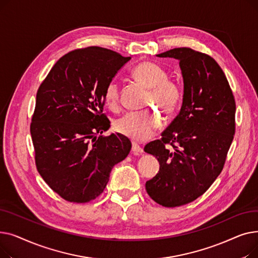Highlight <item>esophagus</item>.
I'll list each match as a JSON object with an SVG mask.
<instances>
[{
    "instance_id": "1",
    "label": "esophagus",
    "mask_w": 258,
    "mask_h": 258,
    "mask_svg": "<svg viewBox=\"0 0 258 258\" xmlns=\"http://www.w3.org/2000/svg\"><path fill=\"white\" fill-rule=\"evenodd\" d=\"M132 151H133L134 155L139 156V155H141L143 153V148L138 143L133 142V144H132Z\"/></svg>"
}]
</instances>
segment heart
<instances>
[{
	"mask_svg": "<svg viewBox=\"0 0 258 258\" xmlns=\"http://www.w3.org/2000/svg\"><path fill=\"white\" fill-rule=\"evenodd\" d=\"M133 77L144 87L150 89L146 105L159 106L162 112L171 116L178 110L183 98V90L177 80L167 78V72L159 64L143 61L133 68ZM105 103L116 108L120 100V87L118 81H108L103 90ZM162 124L160 113L155 108L141 112H130L118 118L114 127L117 133L135 141H144Z\"/></svg>",
	"mask_w": 258,
	"mask_h": 258,
	"instance_id": "obj_1",
	"label": "heart"
}]
</instances>
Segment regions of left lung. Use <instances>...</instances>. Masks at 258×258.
Masks as SVG:
<instances>
[{
    "mask_svg": "<svg viewBox=\"0 0 258 258\" xmlns=\"http://www.w3.org/2000/svg\"><path fill=\"white\" fill-rule=\"evenodd\" d=\"M158 56L180 60L184 95L162 138L144 147L160 163L145 188L158 204L179 207L205 194L222 172L235 134V99L221 67L207 54L183 47Z\"/></svg>",
    "mask_w": 258,
    "mask_h": 258,
    "instance_id": "obj_1",
    "label": "left lung"
}]
</instances>
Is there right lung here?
<instances>
[{
    "instance_id": "add662e5",
    "label": "right lung",
    "mask_w": 258,
    "mask_h": 258,
    "mask_svg": "<svg viewBox=\"0 0 258 258\" xmlns=\"http://www.w3.org/2000/svg\"><path fill=\"white\" fill-rule=\"evenodd\" d=\"M131 57L101 47L76 49L52 67L36 93L30 133L35 165L54 192L68 202L100 196L114 165L132 143L120 134L103 136V90Z\"/></svg>"
}]
</instances>
